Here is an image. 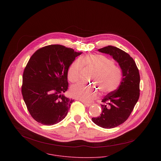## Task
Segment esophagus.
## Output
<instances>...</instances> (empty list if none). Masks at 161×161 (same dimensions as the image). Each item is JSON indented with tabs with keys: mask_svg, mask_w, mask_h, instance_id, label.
Masks as SVG:
<instances>
[{
	"mask_svg": "<svg viewBox=\"0 0 161 161\" xmlns=\"http://www.w3.org/2000/svg\"><path fill=\"white\" fill-rule=\"evenodd\" d=\"M83 103H84V105H85V106H86V107H90V106L91 105V103H86V102H83Z\"/></svg>",
	"mask_w": 161,
	"mask_h": 161,
	"instance_id": "34e87169",
	"label": "esophagus"
}]
</instances>
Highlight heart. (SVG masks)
I'll return each mask as SVG.
<instances>
[{
	"label": "heart",
	"instance_id": "b5f03b06",
	"mask_svg": "<svg viewBox=\"0 0 161 161\" xmlns=\"http://www.w3.org/2000/svg\"><path fill=\"white\" fill-rule=\"evenodd\" d=\"M84 66L93 70L91 80L102 94L114 92L119 87L122 78L121 70L115 66L112 59L97 54L82 56L71 63L68 71V77L71 82L76 83L80 80ZM70 93L73 97L84 102H91L98 95L95 86H87L82 84L73 86Z\"/></svg>",
	"mask_w": 161,
	"mask_h": 161
}]
</instances>
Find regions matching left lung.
I'll return each instance as SVG.
<instances>
[{
	"mask_svg": "<svg viewBox=\"0 0 161 161\" xmlns=\"http://www.w3.org/2000/svg\"><path fill=\"white\" fill-rule=\"evenodd\" d=\"M98 50L112 56L118 63L123 74L118 88L102 99L100 116L92 118L97 125L110 129L123 123L133 110L139 97L140 75L135 61L127 53L113 46Z\"/></svg>",
	"mask_w": 161,
	"mask_h": 161,
	"instance_id": "8db88e82",
	"label": "left lung"
}]
</instances>
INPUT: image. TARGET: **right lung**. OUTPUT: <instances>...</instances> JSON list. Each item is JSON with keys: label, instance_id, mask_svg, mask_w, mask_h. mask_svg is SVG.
<instances>
[{"label": "right lung", "instance_id": "right-lung-1", "mask_svg": "<svg viewBox=\"0 0 161 161\" xmlns=\"http://www.w3.org/2000/svg\"><path fill=\"white\" fill-rule=\"evenodd\" d=\"M82 53L60 45L38 49L29 59L23 74L22 93L33 118L53 125L68 114L74 100L64 95L68 89V71Z\"/></svg>", "mask_w": 161, "mask_h": 161}]
</instances>
